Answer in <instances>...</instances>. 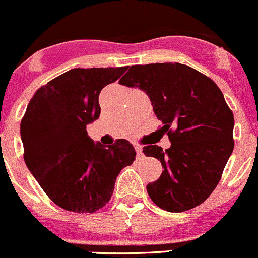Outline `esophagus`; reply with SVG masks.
Segmentation results:
<instances>
[{
  "mask_svg": "<svg viewBox=\"0 0 258 258\" xmlns=\"http://www.w3.org/2000/svg\"><path fill=\"white\" fill-rule=\"evenodd\" d=\"M135 151H137L138 159H142L143 156H144V154H143V148L140 147V145H137V147H135Z\"/></svg>",
  "mask_w": 258,
  "mask_h": 258,
  "instance_id": "1",
  "label": "esophagus"
}]
</instances>
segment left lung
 Masks as SVG:
<instances>
[{
	"label": "left lung",
	"instance_id": "left-lung-1",
	"mask_svg": "<svg viewBox=\"0 0 258 258\" xmlns=\"http://www.w3.org/2000/svg\"><path fill=\"white\" fill-rule=\"evenodd\" d=\"M119 83L148 94L171 142L143 148L164 171L147 190L156 206L182 212L215 190L233 150V114L212 79L181 63L132 66Z\"/></svg>",
	"mask_w": 258,
	"mask_h": 258
}]
</instances>
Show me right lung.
<instances>
[{"label":"right lung","mask_w":258,"mask_h":258,"mask_svg":"<svg viewBox=\"0 0 258 258\" xmlns=\"http://www.w3.org/2000/svg\"><path fill=\"white\" fill-rule=\"evenodd\" d=\"M126 67L74 68L32 97L21 120L25 163L47 196L68 211L95 212L110 200L119 172L135 160L119 139L105 148L88 137L99 118V93Z\"/></svg>","instance_id":"add662e5"}]
</instances>
